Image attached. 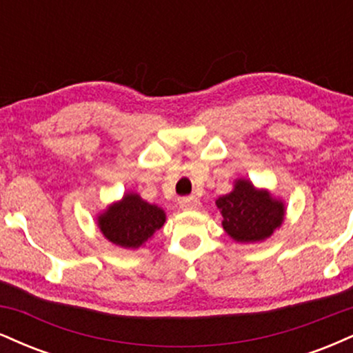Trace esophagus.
I'll return each instance as SVG.
<instances>
[{
  "label": "esophagus",
  "mask_w": 353,
  "mask_h": 353,
  "mask_svg": "<svg viewBox=\"0 0 353 353\" xmlns=\"http://www.w3.org/2000/svg\"><path fill=\"white\" fill-rule=\"evenodd\" d=\"M179 205H181L182 210H197L201 208V201L197 199V197H194V196L182 197Z\"/></svg>",
  "instance_id": "1"
}]
</instances>
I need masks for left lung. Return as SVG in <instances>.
<instances>
[{"mask_svg": "<svg viewBox=\"0 0 353 353\" xmlns=\"http://www.w3.org/2000/svg\"><path fill=\"white\" fill-rule=\"evenodd\" d=\"M222 228L236 242H261L281 228L285 216L283 202L269 190L255 189L247 179H237L232 192L216 201Z\"/></svg>", "mask_w": 353, "mask_h": 353, "instance_id": "obj_1", "label": "left lung"}]
</instances>
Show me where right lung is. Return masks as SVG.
Segmentation results:
<instances>
[{
	"mask_svg": "<svg viewBox=\"0 0 353 353\" xmlns=\"http://www.w3.org/2000/svg\"><path fill=\"white\" fill-rule=\"evenodd\" d=\"M164 222L163 209L141 199L139 194L128 192L101 214L98 228L112 244L124 249H137L163 228Z\"/></svg>",
	"mask_w": 353,
	"mask_h": 353,
	"instance_id": "obj_1",
	"label": "right lung"
}]
</instances>
